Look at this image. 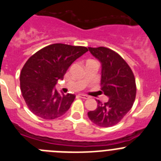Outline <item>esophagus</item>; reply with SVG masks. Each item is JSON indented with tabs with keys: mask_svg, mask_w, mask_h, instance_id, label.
<instances>
[{
	"mask_svg": "<svg viewBox=\"0 0 161 161\" xmlns=\"http://www.w3.org/2000/svg\"><path fill=\"white\" fill-rule=\"evenodd\" d=\"M79 97H80V98H84V99H87V98H89V96L86 95H83V94H79V95H78Z\"/></svg>",
	"mask_w": 161,
	"mask_h": 161,
	"instance_id": "34e87169",
	"label": "esophagus"
}]
</instances>
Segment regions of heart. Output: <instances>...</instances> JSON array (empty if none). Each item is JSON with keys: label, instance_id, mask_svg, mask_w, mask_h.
<instances>
[{"label": "heart", "instance_id": "obj_1", "mask_svg": "<svg viewBox=\"0 0 161 161\" xmlns=\"http://www.w3.org/2000/svg\"><path fill=\"white\" fill-rule=\"evenodd\" d=\"M88 61H89V60H88Z\"/></svg>", "mask_w": 161, "mask_h": 161}]
</instances>
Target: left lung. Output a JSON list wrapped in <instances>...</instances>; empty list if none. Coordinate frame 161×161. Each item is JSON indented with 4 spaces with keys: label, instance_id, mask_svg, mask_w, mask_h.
<instances>
[{
    "label": "left lung",
    "instance_id": "1",
    "mask_svg": "<svg viewBox=\"0 0 161 161\" xmlns=\"http://www.w3.org/2000/svg\"><path fill=\"white\" fill-rule=\"evenodd\" d=\"M88 49L102 63L101 92L109 97L106 103L97 100V108L89 111L88 117L99 127H112L132 108L136 95L135 76L125 60L114 50L103 46Z\"/></svg>",
    "mask_w": 161,
    "mask_h": 161
}]
</instances>
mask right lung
Returning <instances> with one entry per match:
<instances>
[{
	"mask_svg": "<svg viewBox=\"0 0 161 161\" xmlns=\"http://www.w3.org/2000/svg\"><path fill=\"white\" fill-rule=\"evenodd\" d=\"M86 51L85 46L56 43L41 49L27 60L20 75V86L31 112L44 119H54L69 110L75 95L59 94L54 86Z\"/></svg>",
	"mask_w": 161,
	"mask_h": 161,
	"instance_id": "1",
	"label": "right lung"
}]
</instances>
